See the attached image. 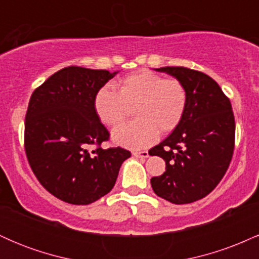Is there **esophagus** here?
<instances>
[{"instance_id":"obj_1","label":"esophagus","mask_w":259,"mask_h":259,"mask_svg":"<svg viewBox=\"0 0 259 259\" xmlns=\"http://www.w3.org/2000/svg\"><path fill=\"white\" fill-rule=\"evenodd\" d=\"M133 156L138 157V158H147L148 152L147 151H133Z\"/></svg>"}]
</instances>
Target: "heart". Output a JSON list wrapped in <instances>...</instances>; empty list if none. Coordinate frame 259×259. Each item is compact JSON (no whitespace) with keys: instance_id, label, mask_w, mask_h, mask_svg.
<instances>
[{"instance_id":"b5f03b06","label":"heart","mask_w":259,"mask_h":259,"mask_svg":"<svg viewBox=\"0 0 259 259\" xmlns=\"http://www.w3.org/2000/svg\"><path fill=\"white\" fill-rule=\"evenodd\" d=\"M134 106L135 120L113 132L115 144L130 148L150 146L159 134H168L180 124L187 106V91L181 81L147 69L123 76L117 91L102 86L94 97L97 118L107 126H117Z\"/></svg>"}]
</instances>
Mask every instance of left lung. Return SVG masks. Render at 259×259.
Listing matches in <instances>:
<instances>
[{"mask_svg":"<svg viewBox=\"0 0 259 259\" xmlns=\"http://www.w3.org/2000/svg\"><path fill=\"white\" fill-rule=\"evenodd\" d=\"M187 91L185 114L174 132L151 148L165 160V171L151 179L154 194L171 203H191L214 190L227 173L235 147L230 100L207 74L185 67H163Z\"/></svg>","mask_w":259,"mask_h":259,"instance_id":"left-lung-1","label":"left lung"}]
</instances>
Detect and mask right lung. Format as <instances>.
<instances>
[{"label": "right lung", "instance_id": "right-lung-1", "mask_svg": "<svg viewBox=\"0 0 259 259\" xmlns=\"http://www.w3.org/2000/svg\"><path fill=\"white\" fill-rule=\"evenodd\" d=\"M117 73L67 67L35 89L25 115L24 147L35 177L50 194L89 204L114 186L125 148L101 144L109 133L97 118L94 97Z\"/></svg>", "mask_w": 259, "mask_h": 259}]
</instances>
